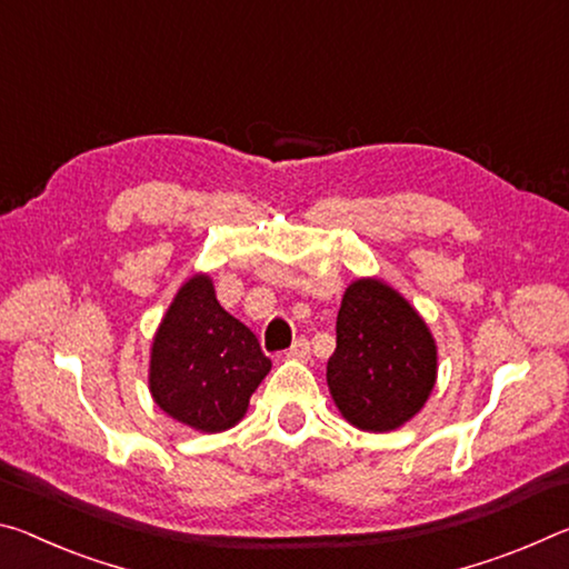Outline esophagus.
<instances>
[{
  "label": "esophagus",
  "instance_id": "esophagus-1",
  "mask_svg": "<svg viewBox=\"0 0 569 569\" xmlns=\"http://www.w3.org/2000/svg\"><path fill=\"white\" fill-rule=\"evenodd\" d=\"M284 358H292V360H307V358H310V342H307L305 338L295 340V342H292V348L284 352Z\"/></svg>",
  "mask_w": 569,
  "mask_h": 569
}]
</instances>
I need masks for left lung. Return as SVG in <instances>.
<instances>
[{
	"label": "left lung",
	"instance_id": "1",
	"mask_svg": "<svg viewBox=\"0 0 569 569\" xmlns=\"http://www.w3.org/2000/svg\"><path fill=\"white\" fill-rule=\"evenodd\" d=\"M328 360L335 406L360 431H396L421 411L436 383V342L421 315L372 277L352 282Z\"/></svg>",
	"mask_w": 569,
	"mask_h": 569
}]
</instances>
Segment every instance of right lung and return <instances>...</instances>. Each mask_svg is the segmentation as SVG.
Segmentation results:
<instances>
[{
	"mask_svg": "<svg viewBox=\"0 0 569 569\" xmlns=\"http://www.w3.org/2000/svg\"><path fill=\"white\" fill-rule=\"evenodd\" d=\"M269 368L257 335L219 305L211 277L193 274L158 325L148 388L179 423L219 433L244 418Z\"/></svg>",
	"mask_w": 569,
	"mask_h": 569,
	"instance_id": "1",
	"label": "right lung"
}]
</instances>
